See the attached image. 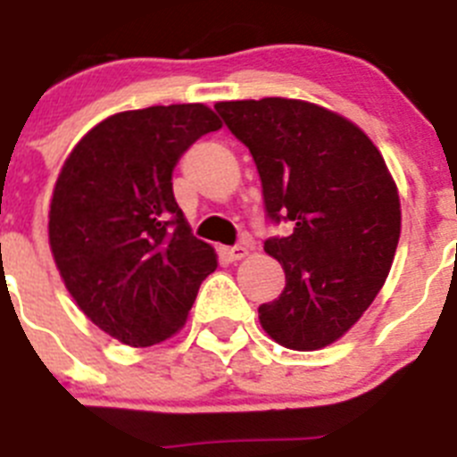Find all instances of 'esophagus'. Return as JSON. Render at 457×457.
Instances as JSON below:
<instances>
[{"instance_id":"34e87169","label":"esophagus","mask_w":457,"mask_h":457,"mask_svg":"<svg viewBox=\"0 0 457 457\" xmlns=\"http://www.w3.org/2000/svg\"><path fill=\"white\" fill-rule=\"evenodd\" d=\"M220 253L228 262H238V259H244L248 254V248L245 245H232V248H223Z\"/></svg>"}]
</instances>
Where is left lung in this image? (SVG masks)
Wrapping results in <instances>:
<instances>
[{
    "label": "left lung",
    "instance_id": "obj_1",
    "mask_svg": "<svg viewBox=\"0 0 457 457\" xmlns=\"http://www.w3.org/2000/svg\"><path fill=\"white\" fill-rule=\"evenodd\" d=\"M228 129L250 150L266 216L291 220L264 250L285 269V291L259 305L279 346L319 351L346 335L392 269L401 200L380 150L357 125L287 97L219 102Z\"/></svg>",
    "mask_w": 457,
    "mask_h": 457
}]
</instances>
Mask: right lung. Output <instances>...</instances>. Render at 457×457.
I'll list each match as a JSON object with an SVG mask.
<instances>
[{
	"label": "right lung",
	"mask_w": 457,
	"mask_h": 457,
	"mask_svg": "<svg viewBox=\"0 0 457 457\" xmlns=\"http://www.w3.org/2000/svg\"><path fill=\"white\" fill-rule=\"evenodd\" d=\"M220 127L204 104L122 111L93 127L61 168L49 203L56 269L79 310L127 346L182 330L219 266L175 203L172 170Z\"/></svg>",
	"instance_id": "add662e5"
}]
</instances>
